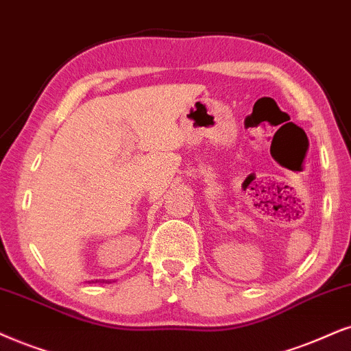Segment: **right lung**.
Here are the masks:
<instances>
[{
    "label": "right lung",
    "mask_w": 351,
    "mask_h": 351,
    "mask_svg": "<svg viewBox=\"0 0 351 351\" xmlns=\"http://www.w3.org/2000/svg\"><path fill=\"white\" fill-rule=\"evenodd\" d=\"M95 282H97V280H95ZM100 282H105V280H100Z\"/></svg>",
    "instance_id": "add662e5"
}]
</instances>
